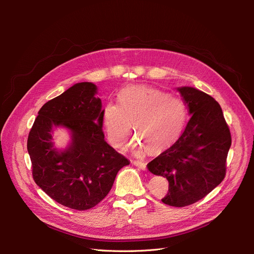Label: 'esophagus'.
I'll return each instance as SVG.
<instances>
[{"mask_svg":"<svg viewBox=\"0 0 254 254\" xmlns=\"http://www.w3.org/2000/svg\"><path fill=\"white\" fill-rule=\"evenodd\" d=\"M134 164L136 167H138L139 169H141V170H146V164L144 163V162H141V161H135Z\"/></svg>","mask_w":254,"mask_h":254,"instance_id":"1","label":"esophagus"}]
</instances>
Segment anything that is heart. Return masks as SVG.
Returning a JSON list of instances; mask_svg holds the SVG:
<instances>
[{
    "instance_id": "heart-1",
    "label": "heart",
    "mask_w": 254,
    "mask_h": 254,
    "mask_svg": "<svg viewBox=\"0 0 254 254\" xmlns=\"http://www.w3.org/2000/svg\"><path fill=\"white\" fill-rule=\"evenodd\" d=\"M188 120L183 100L148 86H128L118 93V105L107 103L102 124L113 147L124 149L134 126L136 145L151 152L163 151L181 136Z\"/></svg>"
}]
</instances>
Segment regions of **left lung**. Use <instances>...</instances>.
<instances>
[{"instance_id":"1","label":"left lung","mask_w":254,"mask_h":254,"mask_svg":"<svg viewBox=\"0 0 254 254\" xmlns=\"http://www.w3.org/2000/svg\"><path fill=\"white\" fill-rule=\"evenodd\" d=\"M177 89L191 117L180 138L147 168L169 181V192L162 202L184 207L205 197L221 183L232 137L214 99L194 87Z\"/></svg>"}]
</instances>
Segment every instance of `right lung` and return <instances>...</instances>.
<instances>
[{
    "mask_svg": "<svg viewBox=\"0 0 254 254\" xmlns=\"http://www.w3.org/2000/svg\"><path fill=\"white\" fill-rule=\"evenodd\" d=\"M98 87L80 82L48 101L38 112L28 138L33 178L52 199L83 211L108 194L118 171L129 165L104 139L102 101ZM64 127L71 141L59 150L52 140L53 128Z\"/></svg>",
    "mask_w": 254,
    "mask_h": 254,
    "instance_id": "add662e5",
    "label": "right lung"
}]
</instances>
